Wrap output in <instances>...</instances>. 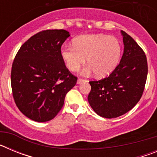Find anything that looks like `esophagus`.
<instances>
[{
  "label": "esophagus",
  "mask_w": 157,
  "mask_h": 157,
  "mask_svg": "<svg viewBox=\"0 0 157 157\" xmlns=\"http://www.w3.org/2000/svg\"><path fill=\"white\" fill-rule=\"evenodd\" d=\"M84 82H86L85 79H82V78H78L77 81V84H81V83Z\"/></svg>",
  "instance_id": "esophagus-1"
}]
</instances>
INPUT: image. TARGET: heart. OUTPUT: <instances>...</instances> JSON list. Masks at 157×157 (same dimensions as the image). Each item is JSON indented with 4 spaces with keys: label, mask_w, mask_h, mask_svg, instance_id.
<instances>
[{
    "label": "heart",
    "mask_w": 157,
    "mask_h": 157,
    "mask_svg": "<svg viewBox=\"0 0 157 157\" xmlns=\"http://www.w3.org/2000/svg\"><path fill=\"white\" fill-rule=\"evenodd\" d=\"M74 45H63L60 54L67 67L77 71L86 63V73L94 71L98 77L109 75L117 67L122 54L120 41L106 34H85L73 41Z\"/></svg>",
    "instance_id": "1"
}]
</instances>
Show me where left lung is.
I'll return each instance as SVG.
<instances>
[{"label": "left lung", "instance_id": "1", "mask_svg": "<svg viewBox=\"0 0 157 157\" xmlns=\"http://www.w3.org/2000/svg\"><path fill=\"white\" fill-rule=\"evenodd\" d=\"M123 35V56L115 70L99 81H91L88 101L94 112L108 119L125 114L141 99L148 75L146 56L126 32Z\"/></svg>", "mask_w": 157, "mask_h": 157}]
</instances>
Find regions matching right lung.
Segmentation results:
<instances>
[{
	"mask_svg": "<svg viewBox=\"0 0 157 157\" xmlns=\"http://www.w3.org/2000/svg\"><path fill=\"white\" fill-rule=\"evenodd\" d=\"M69 36L65 30H43L30 37L16 54L11 72L12 95L19 111L30 120H52L77 82L60 54Z\"/></svg>",
	"mask_w": 157,
	"mask_h": 157,
	"instance_id": "add662e5",
	"label": "right lung"
}]
</instances>
